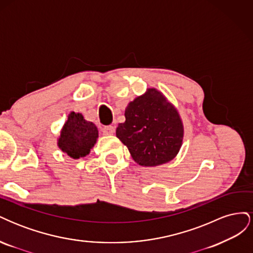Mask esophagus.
<instances>
[{
  "label": "esophagus",
  "mask_w": 253,
  "mask_h": 253,
  "mask_svg": "<svg viewBox=\"0 0 253 253\" xmlns=\"http://www.w3.org/2000/svg\"><path fill=\"white\" fill-rule=\"evenodd\" d=\"M103 135H113L115 133V127L113 126H106L102 128Z\"/></svg>",
  "instance_id": "1"
}]
</instances>
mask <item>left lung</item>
<instances>
[{
	"label": "left lung",
	"instance_id": "obj_1",
	"mask_svg": "<svg viewBox=\"0 0 253 253\" xmlns=\"http://www.w3.org/2000/svg\"><path fill=\"white\" fill-rule=\"evenodd\" d=\"M125 116L126 121L118 125L116 136L137 164L156 167L177 155L183 138L182 121L163 93L149 88L127 104Z\"/></svg>",
	"mask_w": 253,
	"mask_h": 253
}]
</instances>
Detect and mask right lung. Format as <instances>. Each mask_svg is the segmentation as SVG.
<instances>
[{"label": "right lung", "instance_id": "add662e5", "mask_svg": "<svg viewBox=\"0 0 253 253\" xmlns=\"http://www.w3.org/2000/svg\"><path fill=\"white\" fill-rule=\"evenodd\" d=\"M98 138V128L93 122L84 119L80 113L68 115L58 139V147L66 154L78 159L89 154Z\"/></svg>", "mask_w": 253, "mask_h": 253}]
</instances>
